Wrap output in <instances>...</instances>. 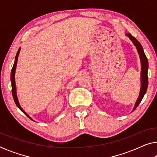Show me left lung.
Here are the masks:
<instances>
[{"label":"left lung","mask_w":157,"mask_h":157,"mask_svg":"<svg viewBox=\"0 0 157 157\" xmlns=\"http://www.w3.org/2000/svg\"><path fill=\"white\" fill-rule=\"evenodd\" d=\"M126 36H127L130 40H132L133 44L137 49L138 53L139 54V58L141 60V89H140V93H139V98H137V101L135 104V106L134 107L132 111H134L140 102L142 100V98L146 94L148 87V68H149V63H148L147 58L146 56L144 51L142 48V46L140 44L138 40L136 38L131 35L130 33H126Z\"/></svg>","instance_id":"1"}]
</instances>
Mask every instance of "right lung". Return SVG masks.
Instances as JSON below:
<instances>
[{
    "mask_svg": "<svg viewBox=\"0 0 157 157\" xmlns=\"http://www.w3.org/2000/svg\"><path fill=\"white\" fill-rule=\"evenodd\" d=\"M21 51V48H19L18 52L16 53V58H15V62L13 66L12 70H11V74H10V81H11V86H12V94H13V97L14 101L16 103V106L18 107V109L22 111V112L27 116L30 119L33 121V119H31V117H29V114H27L26 112H25V111L21 108V106H20V104H19L18 97H17V94H16V81H15V73H16V66H17V61H18V55H19V52Z\"/></svg>",
    "mask_w": 157,
    "mask_h": 157,
    "instance_id": "right-lung-1",
    "label": "right lung"
}]
</instances>
